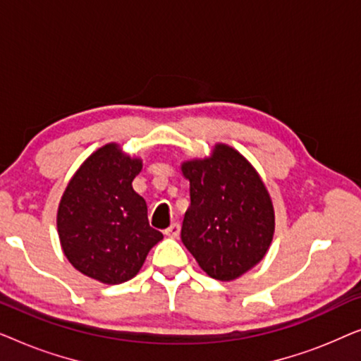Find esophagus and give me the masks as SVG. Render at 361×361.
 Here are the masks:
<instances>
[{
    "label": "esophagus",
    "instance_id": "34e87169",
    "mask_svg": "<svg viewBox=\"0 0 361 361\" xmlns=\"http://www.w3.org/2000/svg\"><path fill=\"white\" fill-rule=\"evenodd\" d=\"M180 233V225L177 224V221H174V224H171L167 228L164 230V235L166 236H171V238H177Z\"/></svg>",
    "mask_w": 361,
    "mask_h": 361
}]
</instances>
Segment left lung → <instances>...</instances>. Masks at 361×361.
Segmentation results:
<instances>
[{"label":"left lung","mask_w":361,"mask_h":361,"mask_svg":"<svg viewBox=\"0 0 361 361\" xmlns=\"http://www.w3.org/2000/svg\"><path fill=\"white\" fill-rule=\"evenodd\" d=\"M190 207L180 238L210 278L236 279L263 259L274 233V210L258 172L233 147L182 164Z\"/></svg>","instance_id":"obj_1"}]
</instances>
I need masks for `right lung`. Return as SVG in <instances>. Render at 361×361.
<instances>
[{
	"label": "right lung",
	"instance_id": "obj_1",
	"mask_svg": "<svg viewBox=\"0 0 361 361\" xmlns=\"http://www.w3.org/2000/svg\"><path fill=\"white\" fill-rule=\"evenodd\" d=\"M141 161L106 145L88 157L63 192L57 230L75 269L105 284L135 278L162 233L147 220L146 200L133 190Z\"/></svg>",
	"mask_w": 361,
	"mask_h": 361
}]
</instances>
